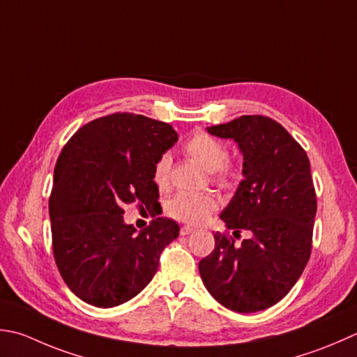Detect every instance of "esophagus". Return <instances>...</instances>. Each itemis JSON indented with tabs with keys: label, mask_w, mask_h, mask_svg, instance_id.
Listing matches in <instances>:
<instances>
[{
	"label": "esophagus",
	"mask_w": 357,
	"mask_h": 357,
	"mask_svg": "<svg viewBox=\"0 0 357 357\" xmlns=\"http://www.w3.org/2000/svg\"><path fill=\"white\" fill-rule=\"evenodd\" d=\"M193 227H190V226H183L181 227V235H188V234H192L193 232Z\"/></svg>",
	"instance_id": "esophagus-1"
}]
</instances>
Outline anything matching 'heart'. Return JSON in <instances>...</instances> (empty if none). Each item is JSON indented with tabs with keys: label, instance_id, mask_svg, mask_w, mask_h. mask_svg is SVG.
Instances as JSON below:
<instances>
[{
	"label": "heart",
	"instance_id": "1",
	"mask_svg": "<svg viewBox=\"0 0 357 357\" xmlns=\"http://www.w3.org/2000/svg\"><path fill=\"white\" fill-rule=\"evenodd\" d=\"M187 158L199 164L202 169L211 173V183L221 190H232L240 179V172L234 164L229 162V146L208 132L199 131L187 139L183 145ZM170 176V156L160 155L153 165V181L162 190L169 185ZM218 208V201L212 193H179L167 204V213L172 218L199 225L208 215Z\"/></svg>",
	"mask_w": 357,
	"mask_h": 357
}]
</instances>
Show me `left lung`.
I'll return each mask as SVG.
<instances>
[{"label": "left lung", "mask_w": 357, "mask_h": 357, "mask_svg": "<svg viewBox=\"0 0 357 357\" xmlns=\"http://www.w3.org/2000/svg\"><path fill=\"white\" fill-rule=\"evenodd\" d=\"M207 131L234 139L243 153L244 179L220 218L236 238L246 229L250 238L236 245L227 230L216 232L215 249L199 261V274L226 308L266 310L288 294L310 260L317 211L310 159L266 116H241Z\"/></svg>", "instance_id": "1"}]
</instances>
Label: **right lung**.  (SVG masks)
Returning a JSON list of instances; mask_svg holds the SVG:
<instances>
[{"instance_id":"add662e5","label":"right lung","mask_w":357,"mask_h":357,"mask_svg":"<svg viewBox=\"0 0 357 357\" xmlns=\"http://www.w3.org/2000/svg\"><path fill=\"white\" fill-rule=\"evenodd\" d=\"M176 141L169 123L114 113L83 125L63 146L49 198L52 250L61 278L83 302L113 308L137 296L179 235L169 218L139 234L123 222L127 204L160 207L153 165Z\"/></svg>"}]
</instances>
